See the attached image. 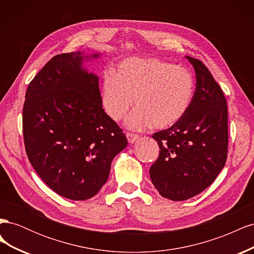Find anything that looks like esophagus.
I'll return each instance as SVG.
<instances>
[{
  "instance_id": "34e87169",
  "label": "esophagus",
  "mask_w": 254,
  "mask_h": 254,
  "mask_svg": "<svg viewBox=\"0 0 254 254\" xmlns=\"http://www.w3.org/2000/svg\"><path fill=\"white\" fill-rule=\"evenodd\" d=\"M126 136H127V140H128V142H129L130 144L134 143V142L140 137V135L134 134V133H130V132H127V133H126Z\"/></svg>"
}]
</instances>
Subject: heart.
<instances>
[{"label":"heart","instance_id":"b5f03b06","mask_svg":"<svg viewBox=\"0 0 254 254\" xmlns=\"http://www.w3.org/2000/svg\"><path fill=\"white\" fill-rule=\"evenodd\" d=\"M195 81L188 68L158 59L128 58L114 74L103 78L102 104L114 122L124 120L134 105L127 126L143 130L151 125L165 129L178 123L189 110Z\"/></svg>","mask_w":254,"mask_h":254}]
</instances>
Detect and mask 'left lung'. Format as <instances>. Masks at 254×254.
Returning <instances> with one entry per match:
<instances>
[{
	"label": "left lung",
	"mask_w": 254,
	"mask_h": 254,
	"mask_svg": "<svg viewBox=\"0 0 254 254\" xmlns=\"http://www.w3.org/2000/svg\"><path fill=\"white\" fill-rule=\"evenodd\" d=\"M196 73L189 110L175 125L153 133L159 158L149 168L160 195L187 200L210 187L224 168L228 151V108L222 90L200 60L187 56Z\"/></svg>",
	"instance_id": "obj_1"
}]
</instances>
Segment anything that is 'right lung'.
<instances>
[{"instance_id": "add662e5", "label": "right lung", "mask_w": 254, "mask_h": 254, "mask_svg": "<svg viewBox=\"0 0 254 254\" xmlns=\"http://www.w3.org/2000/svg\"><path fill=\"white\" fill-rule=\"evenodd\" d=\"M101 53L54 56L30 81L23 107V135L30 164L47 186L71 200L95 196L113 158L127 146L103 109L98 76L83 63Z\"/></svg>"}]
</instances>
